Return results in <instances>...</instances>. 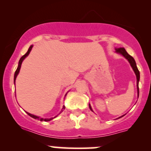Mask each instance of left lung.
<instances>
[{
    "mask_svg": "<svg viewBox=\"0 0 151 151\" xmlns=\"http://www.w3.org/2000/svg\"><path fill=\"white\" fill-rule=\"evenodd\" d=\"M115 51H116V52L118 53H120V54H121L122 55L124 56L125 58H126V59H127L128 60H129V62L130 63L131 66H132V68H133L135 74H136L137 76V92H138V97H139V70H138L137 67V65H136V62H135L134 59L133 58V57H132V56L130 55H129L127 53V52L126 51V50H125L123 47H121V48H118V49H116L115 50ZM89 107L90 109H91V110H92V108H91V105L89 104ZM93 111V110H92ZM123 117V116H122ZM120 118H121V117H120Z\"/></svg>",
    "mask_w": 151,
    "mask_h": 151,
    "instance_id": "obj_1",
    "label": "left lung"
}]
</instances>
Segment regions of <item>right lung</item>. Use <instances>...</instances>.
Listing matches in <instances>:
<instances>
[{
	"label": "right lung",
	"mask_w": 151,
	"mask_h": 151,
	"mask_svg": "<svg viewBox=\"0 0 151 151\" xmlns=\"http://www.w3.org/2000/svg\"><path fill=\"white\" fill-rule=\"evenodd\" d=\"M32 47H33V46H30V47H29V49H28V52H27L26 53H25V55H24L23 56H22V58H20V60H19V64H18V67H17V70H16V71H15V73H14V83H15V80H16V77H17V74H19V69H20V68H21V65H22V61H23V60L25 58L27 57V56L28 55H29V53H30V50H31V49H32ZM65 109V106H63V109H62V110H61V112H62L63 111V109ZM27 113H28V115H29V116H30L31 117V118H34V119H38V120H39V121H51V120H52L53 118H45V119H44V118H39V117H38V116H36V115H32V114H30V113H28V112H27Z\"/></svg>",
	"instance_id": "1"
}]
</instances>
